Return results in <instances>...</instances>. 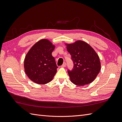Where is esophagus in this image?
<instances>
[{
  "label": "esophagus",
  "mask_w": 122,
  "mask_h": 122,
  "mask_svg": "<svg viewBox=\"0 0 122 122\" xmlns=\"http://www.w3.org/2000/svg\"><path fill=\"white\" fill-rule=\"evenodd\" d=\"M66 66V63L65 62H64V64L62 65V66H61V67H65Z\"/></svg>",
  "instance_id": "obj_1"
}]
</instances>
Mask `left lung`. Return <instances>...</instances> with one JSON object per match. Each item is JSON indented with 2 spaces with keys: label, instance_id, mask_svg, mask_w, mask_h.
Wrapping results in <instances>:
<instances>
[{
  "label": "left lung",
  "instance_id": "1",
  "mask_svg": "<svg viewBox=\"0 0 122 122\" xmlns=\"http://www.w3.org/2000/svg\"><path fill=\"white\" fill-rule=\"evenodd\" d=\"M65 45L74 64L72 71H68L71 81L79 86L93 82L101 69L97 53L89 44L81 40Z\"/></svg>",
  "mask_w": 122,
  "mask_h": 122
}]
</instances>
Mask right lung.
<instances>
[{"mask_svg": "<svg viewBox=\"0 0 122 122\" xmlns=\"http://www.w3.org/2000/svg\"><path fill=\"white\" fill-rule=\"evenodd\" d=\"M55 48L49 40L42 39L32 46L24 59L26 74L33 82L44 84L50 82L57 72L52 52Z\"/></svg>", "mask_w": 122, "mask_h": 122, "instance_id": "obj_1", "label": "right lung"}]
</instances>
